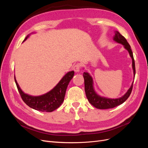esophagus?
Returning <instances> with one entry per match:
<instances>
[{"label": "esophagus", "mask_w": 148, "mask_h": 148, "mask_svg": "<svg viewBox=\"0 0 148 148\" xmlns=\"http://www.w3.org/2000/svg\"><path fill=\"white\" fill-rule=\"evenodd\" d=\"M80 68H81V66L79 64H76L75 65H74L73 66V70L75 71V72H79L80 70Z\"/></svg>", "instance_id": "1"}]
</instances>
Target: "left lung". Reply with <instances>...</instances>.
<instances>
[{"mask_svg": "<svg viewBox=\"0 0 148 148\" xmlns=\"http://www.w3.org/2000/svg\"><path fill=\"white\" fill-rule=\"evenodd\" d=\"M114 40L119 44H122L124 47L128 51L129 54L132 57V68L133 70V75L134 77L135 76V60H134L133 52L131 49V47L127 42V39H125L123 36L121 34L119 31H115V35L114 37ZM83 77L84 80V90L86 92V96L88 101L90 102V104L95 107L97 109H107L114 108V107L118 106L126 101L128 97L130 95L133 89L132 83L130 88H129L127 92L121 97L117 98V99H110V98H106L104 97L100 96L95 91V89L93 87V81L91 76L88 72H84Z\"/></svg>", "mask_w": 148, "mask_h": 148, "instance_id": "left-lung-1", "label": "left lung"}]
</instances>
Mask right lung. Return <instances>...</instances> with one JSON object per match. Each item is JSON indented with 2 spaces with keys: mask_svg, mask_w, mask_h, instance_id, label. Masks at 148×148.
I'll list each match as a JSON object with an SVG mask.
<instances>
[{
  "mask_svg": "<svg viewBox=\"0 0 148 148\" xmlns=\"http://www.w3.org/2000/svg\"><path fill=\"white\" fill-rule=\"evenodd\" d=\"M29 37L28 35L23 42ZM74 71L67 73L51 91L39 96H33L24 93L20 89L15 77V82L21 99L31 108L41 112H52L57 109L64 101L67 86L74 76Z\"/></svg>",
  "mask_w": 148,
  "mask_h": 148,
  "instance_id": "right-lung-1",
  "label": "right lung"
}]
</instances>
